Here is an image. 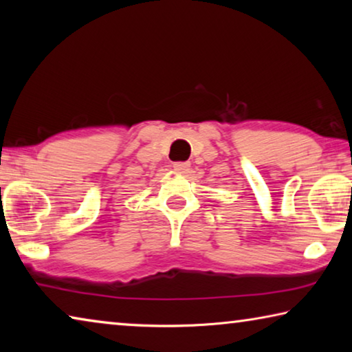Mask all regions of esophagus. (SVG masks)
Returning <instances> with one entry per match:
<instances>
[{"instance_id":"obj_1","label":"esophagus","mask_w":352,"mask_h":352,"mask_svg":"<svg viewBox=\"0 0 352 352\" xmlns=\"http://www.w3.org/2000/svg\"><path fill=\"white\" fill-rule=\"evenodd\" d=\"M190 168V164L186 163V162H178V163H174V170L177 172H182V174H184V172H188Z\"/></svg>"}]
</instances>
